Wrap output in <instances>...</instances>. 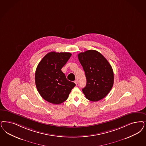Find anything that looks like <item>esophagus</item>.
I'll return each instance as SVG.
<instances>
[{"label": "esophagus", "instance_id": "esophagus-1", "mask_svg": "<svg viewBox=\"0 0 146 146\" xmlns=\"http://www.w3.org/2000/svg\"><path fill=\"white\" fill-rule=\"evenodd\" d=\"M74 83H75V84H76V85H77V84H78V81H77V80L74 81Z\"/></svg>", "mask_w": 146, "mask_h": 146}]
</instances>
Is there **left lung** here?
I'll list each match as a JSON object with an SVG mask.
<instances>
[{
	"label": "left lung",
	"mask_w": 146,
	"mask_h": 146,
	"mask_svg": "<svg viewBox=\"0 0 146 146\" xmlns=\"http://www.w3.org/2000/svg\"><path fill=\"white\" fill-rule=\"evenodd\" d=\"M78 56L87 80L86 86L82 88L84 94L89 100H100L109 93L113 86L114 73L111 66L96 50H86Z\"/></svg>",
	"instance_id": "obj_1"
}]
</instances>
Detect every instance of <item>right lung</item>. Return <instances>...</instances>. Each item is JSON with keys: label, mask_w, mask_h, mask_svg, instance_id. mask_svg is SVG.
<instances>
[{"label": "right lung", "mask_w": 146, "mask_h": 146, "mask_svg": "<svg viewBox=\"0 0 146 146\" xmlns=\"http://www.w3.org/2000/svg\"><path fill=\"white\" fill-rule=\"evenodd\" d=\"M68 52H51L42 59L36 67L35 85L41 96L55 105L67 100L76 84L68 80L61 68L70 58Z\"/></svg>", "instance_id": "add662e5"}]
</instances>
